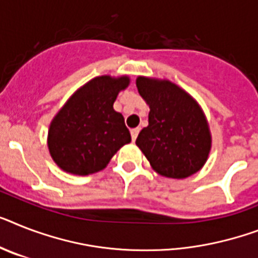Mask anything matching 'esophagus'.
Returning a JSON list of instances; mask_svg holds the SVG:
<instances>
[{
  "instance_id": "34e87169",
  "label": "esophagus",
  "mask_w": 258,
  "mask_h": 258,
  "mask_svg": "<svg viewBox=\"0 0 258 258\" xmlns=\"http://www.w3.org/2000/svg\"><path fill=\"white\" fill-rule=\"evenodd\" d=\"M138 133H140V129H138V127H134V129H132V131H131L132 140H133V141H136V138H137Z\"/></svg>"
}]
</instances>
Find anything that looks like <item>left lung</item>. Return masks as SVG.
Listing matches in <instances>:
<instances>
[{"mask_svg": "<svg viewBox=\"0 0 258 258\" xmlns=\"http://www.w3.org/2000/svg\"><path fill=\"white\" fill-rule=\"evenodd\" d=\"M136 84L150 108L149 125L136 145L153 169L174 179L199 171L211 150L210 127L199 104L169 80L138 76Z\"/></svg>", "mask_w": 258, "mask_h": 258, "instance_id": "8db88e82", "label": "left lung"}]
</instances>
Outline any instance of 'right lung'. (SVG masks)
<instances>
[{"label": "right lung", "instance_id": "obj_1", "mask_svg": "<svg viewBox=\"0 0 258 258\" xmlns=\"http://www.w3.org/2000/svg\"><path fill=\"white\" fill-rule=\"evenodd\" d=\"M127 76H97L79 88L51 121L47 145L61 170L89 175L105 169L117 150L132 141L122 114L113 109Z\"/></svg>", "mask_w": 258, "mask_h": 258}]
</instances>
